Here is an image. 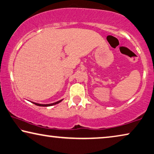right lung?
I'll list each match as a JSON object with an SVG mask.
<instances>
[{
	"label": "right lung",
	"instance_id": "add662e5",
	"mask_svg": "<svg viewBox=\"0 0 154 154\" xmlns=\"http://www.w3.org/2000/svg\"><path fill=\"white\" fill-rule=\"evenodd\" d=\"M62 101V99L60 100V101H58L57 102H55V103H50V104H40V103H34V102H32L33 103L36 105V106H43V107H48V106H53V105H55V104H57L59 103L60 102H61Z\"/></svg>",
	"mask_w": 154,
	"mask_h": 154
}]
</instances>
